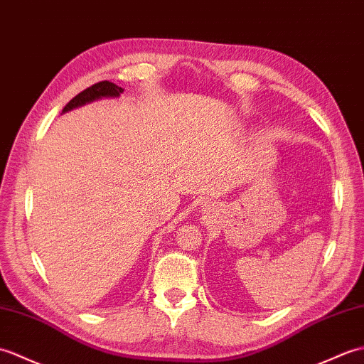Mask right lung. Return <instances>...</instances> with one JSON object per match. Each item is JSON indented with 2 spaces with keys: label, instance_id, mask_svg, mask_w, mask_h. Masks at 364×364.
<instances>
[{
  "label": "right lung",
  "instance_id": "add662e5",
  "mask_svg": "<svg viewBox=\"0 0 364 364\" xmlns=\"http://www.w3.org/2000/svg\"><path fill=\"white\" fill-rule=\"evenodd\" d=\"M124 92V88L115 85L114 82H109V80H102V82L95 84L92 87L85 88L84 92L76 95L65 107H63L62 114H67L70 110H75L77 107H82L85 104H90L95 101H100L104 98H118V96Z\"/></svg>",
  "mask_w": 364,
  "mask_h": 364
}]
</instances>
